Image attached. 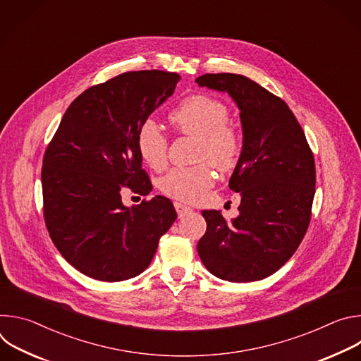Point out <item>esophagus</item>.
Wrapping results in <instances>:
<instances>
[{"mask_svg":"<svg viewBox=\"0 0 361 361\" xmlns=\"http://www.w3.org/2000/svg\"><path fill=\"white\" fill-rule=\"evenodd\" d=\"M174 207H176V210H177L178 217H183L184 214H187V213L191 212V209L188 207V205H185V204H183V202H178V201L174 202Z\"/></svg>","mask_w":361,"mask_h":361,"instance_id":"34e87169","label":"esophagus"}]
</instances>
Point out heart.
Returning a JSON list of instances; mask_svg holds the SVG:
<instances>
[{
  "label": "heart",
  "mask_w": 361,
  "mask_h": 361,
  "mask_svg": "<svg viewBox=\"0 0 361 361\" xmlns=\"http://www.w3.org/2000/svg\"><path fill=\"white\" fill-rule=\"evenodd\" d=\"M169 118L180 134L197 138V160H209L220 171H228L237 164L241 138L228 126L230 111L220 99L205 94L190 95L171 111ZM135 147L148 167L164 169L169 142L152 120H145L138 127ZM214 181L213 167L202 163L195 167L173 169L161 178L160 188L169 197L191 202L213 187Z\"/></svg>",
  "instance_id": "obj_1"
}]
</instances>
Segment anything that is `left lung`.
<instances>
[{"label": "left lung", "mask_w": 361, "mask_h": 361, "mask_svg": "<svg viewBox=\"0 0 361 361\" xmlns=\"http://www.w3.org/2000/svg\"><path fill=\"white\" fill-rule=\"evenodd\" d=\"M195 82L227 92L243 127L241 154L228 181L241 195L240 213L227 221L217 210L201 212L207 231L197 244L198 255L221 280H263L290 260L310 224L313 152L286 102L255 81L221 73Z\"/></svg>", "instance_id": "obj_1"}]
</instances>
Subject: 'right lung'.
<instances>
[{"label":"right lung","instance_id":"right-lung-1","mask_svg":"<svg viewBox=\"0 0 361 361\" xmlns=\"http://www.w3.org/2000/svg\"><path fill=\"white\" fill-rule=\"evenodd\" d=\"M178 81L176 73L130 71L85 90L45 149L47 230L64 259L91 279L123 281L141 274L177 219L167 197L126 207L121 191H151L135 135Z\"/></svg>","mask_w":361,"mask_h":361}]
</instances>
